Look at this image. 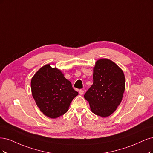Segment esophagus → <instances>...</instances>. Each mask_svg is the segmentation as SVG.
I'll return each instance as SVG.
<instances>
[{
    "mask_svg": "<svg viewBox=\"0 0 153 153\" xmlns=\"http://www.w3.org/2000/svg\"><path fill=\"white\" fill-rule=\"evenodd\" d=\"M79 94H80L81 95H83L84 91H83L82 90H79Z\"/></svg>",
    "mask_w": 153,
    "mask_h": 153,
    "instance_id": "obj_1",
    "label": "esophagus"
}]
</instances>
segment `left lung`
<instances>
[{"mask_svg": "<svg viewBox=\"0 0 153 153\" xmlns=\"http://www.w3.org/2000/svg\"><path fill=\"white\" fill-rule=\"evenodd\" d=\"M93 83L84 95L95 114L103 117L114 112L125 90L124 73L109 59H100L93 68Z\"/></svg>", "mask_w": 153, "mask_h": 153, "instance_id": "left-lung-1", "label": "left lung"}]
</instances>
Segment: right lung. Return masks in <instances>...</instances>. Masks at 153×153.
Segmentation results:
<instances>
[{
	"instance_id": "1",
	"label": "right lung",
	"mask_w": 153,
	"mask_h": 153,
	"mask_svg": "<svg viewBox=\"0 0 153 153\" xmlns=\"http://www.w3.org/2000/svg\"><path fill=\"white\" fill-rule=\"evenodd\" d=\"M31 90L40 111L53 119L65 114L78 95L60 70L52 68L50 64L42 67L33 76Z\"/></svg>"
}]
</instances>
